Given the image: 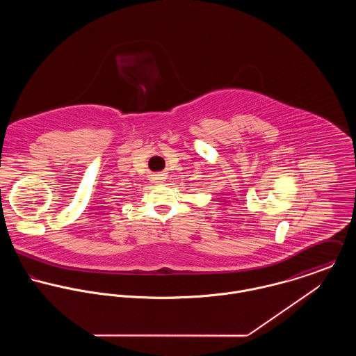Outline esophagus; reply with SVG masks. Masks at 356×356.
<instances>
[{"instance_id": "esophagus-1", "label": "esophagus", "mask_w": 356, "mask_h": 356, "mask_svg": "<svg viewBox=\"0 0 356 356\" xmlns=\"http://www.w3.org/2000/svg\"><path fill=\"white\" fill-rule=\"evenodd\" d=\"M152 179L153 182H156V184H161L164 179V174H153Z\"/></svg>"}]
</instances>
